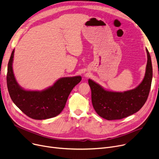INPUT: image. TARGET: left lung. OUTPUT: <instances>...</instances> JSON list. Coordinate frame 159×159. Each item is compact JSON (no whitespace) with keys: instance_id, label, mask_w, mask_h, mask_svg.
I'll return each instance as SVG.
<instances>
[{"instance_id":"left-lung-1","label":"left lung","mask_w":159,"mask_h":159,"mask_svg":"<svg viewBox=\"0 0 159 159\" xmlns=\"http://www.w3.org/2000/svg\"><path fill=\"white\" fill-rule=\"evenodd\" d=\"M146 50L148 61L145 76L135 89L114 92L106 90L92 80H88L92 104L100 116L108 120L122 119L135 113L144 106L149 95L153 77L151 57L147 48Z\"/></svg>"}]
</instances>
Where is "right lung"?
I'll return each instance as SVG.
<instances>
[{"mask_svg":"<svg viewBox=\"0 0 159 159\" xmlns=\"http://www.w3.org/2000/svg\"><path fill=\"white\" fill-rule=\"evenodd\" d=\"M13 49L7 65V86L13 103L29 117L44 120L59 115L65 107L73 88L80 82V76L63 77L43 91H28L16 82L13 71Z\"/></svg>","mask_w":159,"mask_h":159,"instance_id":"1","label":"right lung"}]
</instances>
